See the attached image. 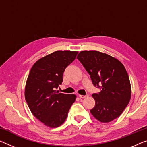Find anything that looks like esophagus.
Listing matches in <instances>:
<instances>
[{"label":"esophagus","instance_id":"esophagus-1","mask_svg":"<svg viewBox=\"0 0 147 147\" xmlns=\"http://www.w3.org/2000/svg\"><path fill=\"white\" fill-rule=\"evenodd\" d=\"M79 96V97H80V98H81V99H84V98H85V97H87V95H78Z\"/></svg>","mask_w":147,"mask_h":147}]
</instances>
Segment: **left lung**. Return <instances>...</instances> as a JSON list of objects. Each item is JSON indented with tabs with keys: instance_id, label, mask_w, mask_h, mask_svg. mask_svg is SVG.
<instances>
[{
	"instance_id": "obj_1",
	"label": "left lung",
	"mask_w": 147,
	"mask_h": 147,
	"mask_svg": "<svg viewBox=\"0 0 147 147\" xmlns=\"http://www.w3.org/2000/svg\"><path fill=\"white\" fill-rule=\"evenodd\" d=\"M77 59L90 75L93 84L100 88L92 94L95 101L92 115L99 122L107 123L121 115L131 99L129 76L119 60L95 50L82 51Z\"/></svg>"
}]
</instances>
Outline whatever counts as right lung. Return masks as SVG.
<instances>
[{
    "mask_svg": "<svg viewBox=\"0 0 147 147\" xmlns=\"http://www.w3.org/2000/svg\"><path fill=\"white\" fill-rule=\"evenodd\" d=\"M78 52L55 51L38 59L28 76L25 98L31 113L46 126L63 124L76 99L74 94L59 93L66 67L75 59Z\"/></svg>",
    "mask_w": 147,
    "mask_h": 147,
    "instance_id": "obj_1",
    "label": "right lung"
}]
</instances>
